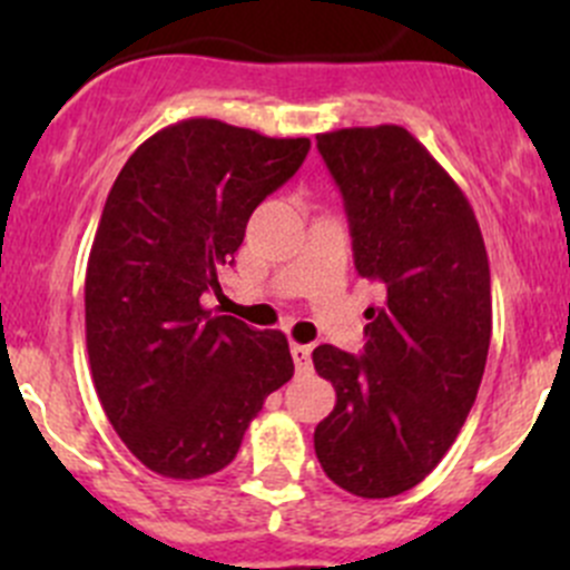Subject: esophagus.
<instances>
[{"label":"esophagus","mask_w":570,"mask_h":570,"mask_svg":"<svg viewBox=\"0 0 570 570\" xmlns=\"http://www.w3.org/2000/svg\"><path fill=\"white\" fill-rule=\"evenodd\" d=\"M292 358H295L297 372L312 370V347L308 344H292Z\"/></svg>","instance_id":"esophagus-1"}]
</instances>
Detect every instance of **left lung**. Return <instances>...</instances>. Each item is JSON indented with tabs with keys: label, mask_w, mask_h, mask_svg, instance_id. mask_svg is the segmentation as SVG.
<instances>
[{
	"label": "left lung",
	"mask_w": 570,
	"mask_h": 570,
	"mask_svg": "<svg viewBox=\"0 0 570 570\" xmlns=\"http://www.w3.org/2000/svg\"><path fill=\"white\" fill-rule=\"evenodd\" d=\"M353 234L355 269L383 289L364 353L320 344L314 370L336 405L314 430L338 488L389 499L450 452L476 400L491 344V269L463 189L407 129L317 135Z\"/></svg>",
	"instance_id": "left-lung-1"
}]
</instances>
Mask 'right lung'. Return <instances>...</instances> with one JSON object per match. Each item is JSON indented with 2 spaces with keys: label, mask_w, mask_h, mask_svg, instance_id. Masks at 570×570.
<instances>
[{
  "label": "right lung",
  "mask_w": 570,
  "mask_h": 570,
  "mask_svg": "<svg viewBox=\"0 0 570 570\" xmlns=\"http://www.w3.org/2000/svg\"><path fill=\"white\" fill-rule=\"evenodd\" d=\"M308 137L187 118L148 137L115 178L85 275V336L109 424L146 469L217 474L267 394L295 372L281 331L204 306L253 209L289 181Z\"/></svg>",
  "instance_id": "1"
}]
</instances>
